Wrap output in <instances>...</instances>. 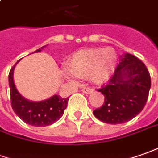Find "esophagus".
<instances>
[{"mask_svg":"<svg viewBox=\"0 0 158 158\" xmlns=\"http://www.w3.org/2000/svg\"><path fill=\"white\" fill-rule=\"evenodd\" d=\"M94 91V89H92V88H90V87H85V88H83V89H81V92L85 94H91L93 93Z\"/></svg>","mask_w":158,"mask_h":158,"instance_id":"esophagus-1","label":"esophagus"}]
</instances>
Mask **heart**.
I'll list each match as a JSON object with an SVG mask.
<instances>
[{
    "label": "heart",
    "instance_id": "heart-1",
    "mask_svg": "<svg viewBox=\"0 0 158 158\" xmlns=\"http://www.w3.org/2000/svg\"><path fill=\"white\" fill-rule=\"evenodd\" d=\"M115 69V56L111 48L90 49L79 51L67 62L64 77L71 79L73 76L80 78L89 77L90 80L102 84L109 80Z\"/></svg>",
    "mask_w": 158,
    "mask_h": 158
}]
</instances>
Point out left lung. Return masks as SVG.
I'll return each instance as SVG.
<instances>
[{
    "instance_id": "left-lung-1",
    "label": "left lung",
    "mask_w": 158,
    "mask_h": 158,
    "mask_svg": "<svg viewBox=\"0 0 158 158\" xmlns=\"http://www.w3.org/2000/svg\"><path fill=\"white\" fill-rule=\"evenodd\" d=\"M120 62L110 80L98 90L105 102L94 115L102 122L117 125L136 117L146 104L152 81L146 66L129 53Z\"/></svg>"
}]
</instances>
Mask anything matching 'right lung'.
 Returning a JSON list of instances; mask_svg holds the SVG:
<instances>
[{
  "label": "right lung",
  "mask_w": 158,
  "mask_h": 158,
  "mask_svg": "<svg viewBox=\"0 0 158 158\" xmlns=\"http://www.w3.org/2000/svg\"><path fill=\"white\" fill-rule=\"evenodd\" d=\"M44 47L45 45L34 52H40ZM16 64L11 69L8 75L11 105L13 110L24 122L32 127H44L57 121L63 116L67 107L69 97L64 99L55 94L52 97L41 102H31L27 100L19 93L14 81V70Z\"/></svg>",
  "instance_id": "right-lung-1"
}]
</instances>
